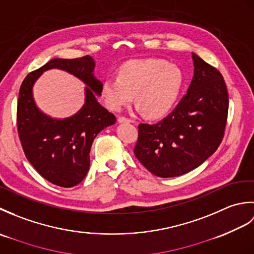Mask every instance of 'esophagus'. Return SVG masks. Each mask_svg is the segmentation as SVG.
<instances>
[{
    "instance_id": "34e87169",
    "label": "esophagus",
    "mask_w": 254,
    "mask_h": 254,
    "mask_svg": "<svg viewBox=\"0 0 254 254\" xmlns=\"http://www.w3.org/2000/svg\"><path fill=\"white\" fill-rule=\"evenodd\" d=\"M118 122L119 123H131L132 120H130V119H127V118H124V117H119Z\"/></svg>"
}]
</instances>
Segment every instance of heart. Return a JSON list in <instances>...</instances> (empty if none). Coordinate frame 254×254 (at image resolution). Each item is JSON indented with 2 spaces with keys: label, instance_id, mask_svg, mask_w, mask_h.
<instances>
[{
  "label": "heart",
  "instance_id": "heart-1",
  "mask_svg": "<svg viewBox=\"0 0 254 254\" xmlns=\"http://www.w3.org/2000/svg\"><path fill=\"white\" fill-rule=\"evenodd\" d=\"M185 83L181 69L163 59L124 63L118 77L101 85V97L112 111H121L135 96L137 109L149 119H163L174 109Z\"/></svg>",
  "mask_w": 254,
  "mask_h": 254
}]
</instances>
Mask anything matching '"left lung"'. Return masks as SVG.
<instances>
[{
	"label": "left lung",
	"mask_w": 254,
	"mask_h": 254,
	"mask_svg": "<svg viewBox=\"0 0 254 254\" xmlns=\"http://www.w3.org/2000/svg\"><path fill=\"white\" fill-rule=\"evenodd\" d=\"M193 78L168 117L138 126L134 154L160 178L178 177L201 166L218 148L228 113V93L216 68L192 53Z\"/></svg>",
	"instance_id": "left-lung-1"
}]
</instances>
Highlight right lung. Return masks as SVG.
I'll use <instances>...</instances> for the list:
<instances>
[{
	"label": "right lung",
	"instance_id": "right-lung-1",
	"mask_svg": "<svg viewBox=\"0 0 254 254\" xmlns=\"http://www.w3.org/2000/svg\"><path fill=\"white\" fill-rule=\"evenodd\" d=\"M95 60L89 56L52 59L27 75L20 86L17 127L25 155L41 177L59 187L72 188L83 181L89 170V153L95 137L117 120L97 100V96H101L102 83L95 76ZM52 68L73 74L86 86L84 105L71 117L52 118L34 101V83L42 72Z\"/></svg>",
	"mask_w": 254,
	"mask_h": 254
}]
</instances>
